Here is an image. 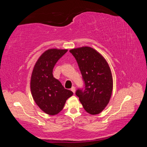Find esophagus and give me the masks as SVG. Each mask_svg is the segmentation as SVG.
<instances>
[{"label":"esophagus","instance_id":"1","mask_svg":"<svg viewBox=\"0 0 147 147\" xmlns=\"http://www.w3.org/2000/svg\"><path fill=\"white\" fill-rule=\"evenodd\" d=\"M75 87H74V86H73V87H72V88H71V91H73V93H75Z\"/></svg>","mask_w":147,"mask_h":147}]
</instances>
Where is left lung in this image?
I'll return each mask as SVG.
<instances>
[{
    "label": "left lung",
    "instance_id": "obj_1",
    "mask_svg": "<svg viewBox=\"0 0 147 147\" xmlns=\"http://www.w3.org/2000/svg\"><path fill=\"white\" fill-rule=\"evenodd\" d=\"M76 58L85 82V89L76 94L84 108L89 114L97 115L108 105L113 91V77L106 59L90 47H82L69 51Z\"/></svg>",
    "mask_w": 147,
    "mask_h": 147
}]
</instances>
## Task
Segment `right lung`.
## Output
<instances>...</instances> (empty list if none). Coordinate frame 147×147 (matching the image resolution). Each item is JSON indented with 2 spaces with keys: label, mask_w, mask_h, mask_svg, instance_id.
<instances>
[{
  "label": "right lung",
  "mask_w": 147,
  "mask_h": 147,
  "mask_svg": "<svg viewBox=\"0 0 147 147\" xmlns=\"http://www.w3.org/2000/svg\"><path fill=\"white\" fill-rule=\"evenodd\" d=\"M67 49H50L39 56L34 65L30 78V91L35 102L42 111L50 115L59 113L66 100L73 93L64 88L53 76L56 62Z\"/></svg>",
  "instance_id": "obj_1"
}]
</instances>
